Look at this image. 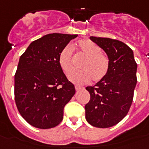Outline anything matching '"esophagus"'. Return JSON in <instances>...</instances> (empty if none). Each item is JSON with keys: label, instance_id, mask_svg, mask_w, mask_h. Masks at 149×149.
<instances>
[{"label": "esophagus", "instance_id": "34e87169", "mask_svg": "<svg viewBox=\"0 0 149 149\" xmlns=\"http://www.w3.org/2000/svg\"><path fill=\"white\" fill-rule=\"evenodd\" d=\"M84 87H82V86H75V89H76V91H79V90H81V89H83Z\"/></svg>", "mask_w": 149, "mask_h": 149}]
</instances>
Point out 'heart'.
<instances>
[{"instance_id": "1", "label": "heart", "mask_w": 149, "mask_h": 149, "mask_svg": "<svg viewBox=\"0 0 149 149\" xmlns=\"http://www.w3.org/2000/svg\"><path fill=\"white\" fill-rule=\"evenodd\" d=\"M78 47L86 59L82 66L83 71H73L68 76L70 81L77 84H86L91 80L97 82L104 78L108 72L110 61L108 57L101 52L99 45L89 39L78 42ZM58 63L65 73H69L72 69V49L66 45L58 56Z\"/></svg>"}]
</instances>
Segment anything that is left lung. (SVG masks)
<instances>
[{
	"mask_svg": "<svg viewBox=\"0 0 149 149\" xmlns=\"http://www.w3.org/2000/svg\"><path fill=\"white\" fill-rule=\"evenodd\" d=\"M104 50L110 61L106 76L86 90L91 100L85 106L86 119L93 127L105 128L119 123L129 111L137 84L134 52L120 41L90 37Z\"/></svg>",
	"mask_w": 149,
	"mask_h": 149,
	"instance_id": "left-lung-1",
	"label": "left lung"
}]
</instances>
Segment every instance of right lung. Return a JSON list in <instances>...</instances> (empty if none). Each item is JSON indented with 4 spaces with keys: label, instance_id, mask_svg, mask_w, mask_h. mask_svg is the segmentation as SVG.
Returning a JSON list of instances; mask_svg holds the SVG:
<instances>
[{
    "label": "right lung",
    "instance_id": "obj_1",
    "mask_svg": "<svg viewBox=\"0 0 149 149\" xmlns=\"http://www.w3.org/2000/svg\"><path fill=\"white\" fill-rule=\"evenodd\" d=\"M77 35H45L29 45L15 76V98L22 118L33 127L48 129L63 118V109L74 96V85L58 63L61 51Z\"/></svg>",
    "mask_w": 149,
    "mask_h": 149
}]
</instances>
